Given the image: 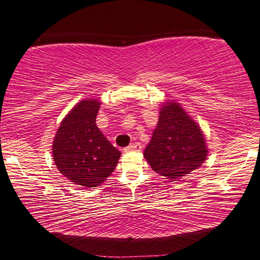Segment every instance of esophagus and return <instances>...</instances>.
I'll return each instance as SVG.
<instances>
[{
  "instance_id": "esophagus-1",
  "label": "esophagus",
  "mask_w": 260,
  "mask_h": 260,
  "mask_svg": "<svg viewBox=\"0 0 260 260\" xmlns=\"http://www.w3.org/2000/svg\"><path fill=\"white\" fill-rule=\"evenodd\" d=\"M141 149V144L140 143H132L128 147H126L124 149L125 152H129V151H134V150H140Z\"/></svg>"
}]
</instances>
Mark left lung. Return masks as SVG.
Segmentation results:
<instances>
[{"mask_svg": "<svg viewBox=\"0 0 260 260\" xmlns=\"http://www.w3.org/2000/svg\"><path fill=\"white\" fill-rule=\"evenodd\" d=\"M143 155L156 173L177 180L203 164L208 148L201 127L172 101L161 105L158 124Z\"/></svg>", "mask_w": 260, "mask_h": 260, "instance_id": "left-lung-1", "label": "left lung"}]
</instances>
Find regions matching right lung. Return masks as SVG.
<instances>
[{
	"label": "right lung",
	"mask_w": 260,
	"mask_h": 260,
	"mask_svg": "<svg viewBox=\"0 0 260 260\" xmlns=\"http://www.w3.org/2000/svg\"><path fill=\"white\" fill-rule=\"evenodd\" d=\"M100 101H80L60 122L52 143L59 172L82 188L99 187L116 169L121 152L96 126Z\"/></svg>",
	"instance_id": "add662e5"
}]
</instances>
